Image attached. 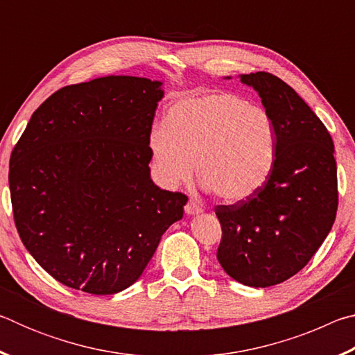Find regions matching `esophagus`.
I'll return each mask as SVG.
<instances>
[{"instance_id": "1", "label": "esophagus", "mask_w": 355, "mask_h": 355, "mask_svg": "<svg viewBox=\"0 0 355 355\" xmlns=\"http://www.w3.org/2000/svg\"><path fill=\"white\" fill-rule=\"evenodd\" d=\"M184 213L188 216H194V214H200L202 213V207L199 205V203L194 202V200H189L188 203H186L184 207Z\"/></svg>"}]
</instances>
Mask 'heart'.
Wrapping results in <instances>:
<instances>
[{
	"label": "heart",
	"instance_id": "heart-1",
	"mask_svg": "<svg viewBox=\"0 0 355 355\" xmlns=\"http://www.w3.org/2000/svg\"><path fill=\"white\" fill-rule=\"evenodd\" d=\"M147 146L161 183L175 188L192 172L225 202L260 191L275 164V127L263 107L232 92L183 97L167 110Z\"/></svg>",
	"mask_w": 355,
	"mask_h": 355
}]
</instances>
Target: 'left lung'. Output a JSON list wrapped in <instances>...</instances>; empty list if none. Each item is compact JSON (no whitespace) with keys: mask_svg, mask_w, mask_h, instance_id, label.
Returning <instances> with one entry per match:
<instances>
[{"mask_svg":"<svg viewBox=\"0 0 355 355\" xmlns=\"http://www.w3.org/2000/svg\"><path fill=\"white\" fill-rule=\"evenodd\" d=\"M239 80L254 89L272 119L275 164L250 199L216 207L222 227L218 260L239 284L266 288L299 272L334 225L335 150L324 123L280 78L257 71Z\"/></svg>","mask_w":355,"mask_h":355,"instance_id":"left-lung-1","label":"left lung"}]
</instances>
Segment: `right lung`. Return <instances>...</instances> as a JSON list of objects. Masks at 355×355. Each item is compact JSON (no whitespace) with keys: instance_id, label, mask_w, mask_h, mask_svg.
<instances>
[{"instance_id":"obj_1","label":"right lung","mask_w":355,"mask_h":355,"mask_svg":"<svg viewBox=\"0 0 355 355\" xmlns=\"http://www.w3.org/2000/svg\"><path fill=\"white\" fill-rule=\"evenodd\" d=\"M163 81L110 75L46 98L12 150L9 188L29 254L69 288L114 294L141 277L188 197L150 177Z\"/></svg>"}]
</instances>
